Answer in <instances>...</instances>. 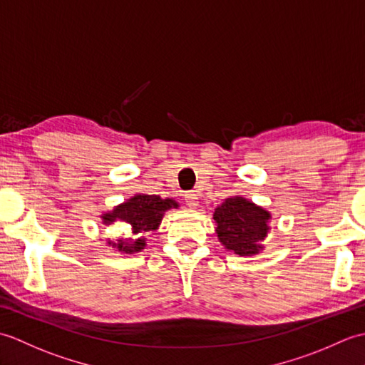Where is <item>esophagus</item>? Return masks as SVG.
I'll return each mask as SVG.
<instances>
[{
    "label": "esophagus",
    "mask_w": 365,
    "mask_h": 365,
    "mask_svg": "<svg viewBox=\"0 0 365 365\" xmlns=\"http://www.w3.org/2000/svg\"><path fill=\"white\" fill-rule=\"evenodd\" d=\"M185 202H187V205L191 207V208L197 207L199 200H197V195H196V192H192V191L187 192V195H185Z\"/></svg>",
    "instance_id": "esophagus-1"
}]
</instances>
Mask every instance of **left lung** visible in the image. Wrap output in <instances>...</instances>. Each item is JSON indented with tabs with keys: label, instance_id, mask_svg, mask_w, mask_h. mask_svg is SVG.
<instances>
[{
	"label": "left lung",
	"instance_id": "8db88e82",
	"mask_svg": "<svg viewBox=\"0 0 365 365\" xmlns=\"http://www.w3.org/2000/svg\"><path fill=\"white\" fill-rule=\"evenodd\" d=\"M213 220L218 240L227 251L238 255H255L263 250L260 242L268 234L271 220L265 208L242 196L227 197L215 208Z\"/></svg>",
	"mask_w": 365,
	"mask_h": 365
}]
</instances>
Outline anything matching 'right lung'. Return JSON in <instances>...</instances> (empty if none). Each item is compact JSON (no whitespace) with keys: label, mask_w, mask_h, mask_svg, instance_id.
I'll return each instance as SVG.
<instances>
[{"label":"right lung","mask_w":365,"mask_h":365,"mask_svg":"<svg viewBox=\"0 0 365 365\" xmlns=\"http://www.w3.org/2000/svg\"><path fill=\"white\" fill-rule=\"evenodd\" d=\"M177 207L178 204L174 199H161L155 195H136L130 197L127 202L118 205L113 212L103 213L102 220L106 226L113 222L128 224L135 238H119L118 243L108 242V245L115 247V251L125 254L143 251L145 235L158 229L165 212Z\"/></svg>","instance_id":"obj_1"}]
</instances>
